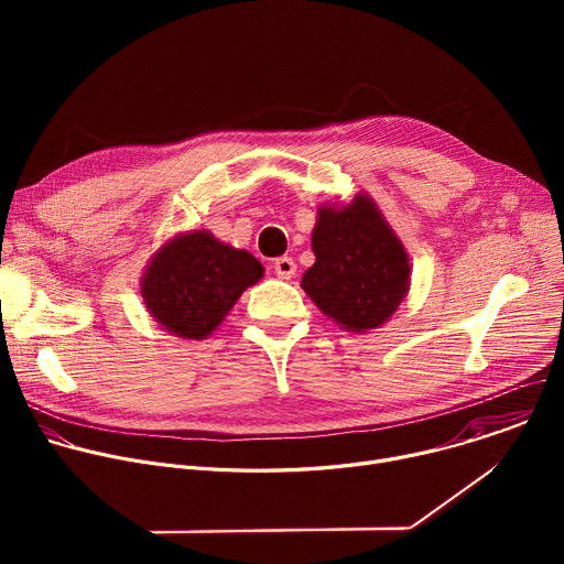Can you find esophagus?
<instances>
[{"label": "esophagus", "instance_id": "1", "mask_svg": "<svg viewBox=\"0 0 564 564\" xmlns=\"http://www.w3.org/2000/svg\"><path fill=\"white\" fill-rule=\"evenodd\" d=\"M274 272L279 279H292L296 272V263L290 257H281L274 261Z\"/></svg>", "mask_w": 564, "mask_h": 564}]
</instances>
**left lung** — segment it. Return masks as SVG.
Wrapping results in <instances>:
<instances>
[{"label": "left lung", "instance_id": "1", "mask_svg": "<svg viewBox=\"0 0 564 564\" xmlns=\"http://www.w3.org/2000/svg\"><path fill=\"white\" fill-rule=\"evenodd\" d=\"M314 265L305 294L341 328H379L409 292V257L368 196L344 209H318L312 231Z\"/></svg>", "mask_w": 564, "mask_h": 564}]
</instances>
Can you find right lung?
I'll return each instance as SVG.
<instances>
[{"instance_id": "right-lung-1", "label": "right lung", "mask_w": 564, "mask_h": 564, "mask_svg": "<svg viewBox=\"0 0 564 564\" xmlns=\"http://www.w3.org/2000/svg\"><path fill=\"white\" fill-rule=\"evenodd\" d=\"M263 265L209 231L181 234L155 254L142 276V299L160 326L183 339H205Z\"/></svg>"}]
</instances>
